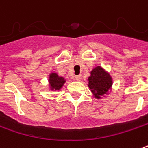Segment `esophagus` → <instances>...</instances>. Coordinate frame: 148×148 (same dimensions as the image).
Segmentation results:
<instances>
[{
  "instance_id": "34e87169",
  "label": "esophagus",
  "mask_w": 148,
  "mask_h": 148,
  "mask_svg": "<svg viewBox=\"0 0 148 148\" xmlns=\"http://www.w3.org/2000/svg\"><path fill=\"white\" fill-rule=\"evenodd\" d=\"M81 79H82L81 75H75V76L74 77V81H80Z\"/></svg>"
}]
</instances>
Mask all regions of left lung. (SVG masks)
Listing matches in <instances>:
<instances>
[{
    "mask_svg": "<svg viewBox=\"0 0 148 148\" xmlns=\"http://www.w3.org/2000/svg\"><path fill=\"white\" fill-rule=\"evenodd\" d=\"M89 87L95 97L100 99V96L105 95L112 86V79L102 67L97 66L90 72L89 77Z\"/></svg>",
    "mask_w": 148,
    "mask_h": 148,
    "instance_id": "8db88e82",
    "label": "left lung"
}]
</instances>
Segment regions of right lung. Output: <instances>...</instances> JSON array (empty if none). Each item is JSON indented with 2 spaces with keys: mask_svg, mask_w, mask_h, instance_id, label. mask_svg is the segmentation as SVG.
Wrapping results in <instances>:
<instances>
[{
  "mask_svg": "<svg viewBox=\"0 0 148 148\" xmlns=\"http://www.w3.org/2000/svg\"><path fill=\"white\" fill-rule=\"evenodd\" d=\"M49 85L50 88L52 90H58L62 87L64 83L66 82L63 77H59L58 75L55 73H52L49 75Z\"/></svg>",
  "mask_w": 148,
  "mask_h": 148,
  "instance_id": "add662e5",
  "label": "right lung"
}]
</instances>
